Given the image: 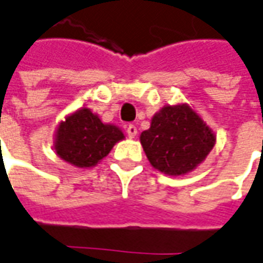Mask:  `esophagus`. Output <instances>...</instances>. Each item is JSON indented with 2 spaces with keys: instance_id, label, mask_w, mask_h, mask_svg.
<instances>
[{
  "instance_id": "1",
  "label": "esophagus",
  "mask_w": 263,
  "mask_h": 263,
  "mask_svg": "<svg viewBox=\"0 0 263 263\" xmlns=\"http://www.w3.org/2000/svg\"><path fill=\"white\" fill-rule=\"evenodd\" d=\"M137 132L138 131H137V126H135V125L129 124L126 126V134H128L129 138H135V137H137Z\"/></svg>"
}]
</instances>
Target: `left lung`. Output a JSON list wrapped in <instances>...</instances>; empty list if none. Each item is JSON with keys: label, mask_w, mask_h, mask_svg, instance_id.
I'll return each mask as SVG.
<instances>
[{"label": "left lung", "mask_w": 263, "mask_h": 263, "mask_svg": "<svg viewBox=\"0 0 263 263\" xmlns=\"http://www.w3.org/2000/svg\"><path fill=\"white\" fill-rule=\"evenodd\" d=\"M139 139L151 165L170 176L196 168L216 142L213 131L187 105L162 108Z\"/></svg>", "instance_id": "1"}]
</instances>
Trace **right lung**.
<instances>
[{
    "label": "right lung",
    "instance_id": "add662e5",
    "mask_svg": "<svg viewBox=\"0 0 263 263\" xmlns=\"http://www.w3.org/2000/svg\"><path fill=\"white\" fill-rule=\"evenodd\" d=\"M121 139H124V134L119 128L103 124L90 109L83 108L59 125L54 148L64 161L87 168L106 157Z\"/></svg>",
    "mask_w": 263,
    "mask_h": 263
}]
</instances>
